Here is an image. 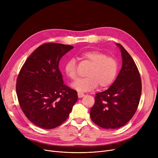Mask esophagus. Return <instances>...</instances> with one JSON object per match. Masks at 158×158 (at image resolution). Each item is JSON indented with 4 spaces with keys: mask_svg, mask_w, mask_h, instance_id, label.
Returning a JSON list of instances; mask_svg holds the SVG:
<instances>
[{
    "mask_svg": "<svg viewBox=\"0 0 158 158\" xmlns=\"http://www.w3.org/2000/svg\"><path fill=\"white\" fill-rule=\"evenodd\" d=\"M77 95H78V97H79V98H81V97L85 96L84 93H82V92H78Z\"/></svg>",
    "mask_w": 158,
    "mask_h": 158,
    "instance_id": "1",
    "label": "esophagus"
}]
</instances>
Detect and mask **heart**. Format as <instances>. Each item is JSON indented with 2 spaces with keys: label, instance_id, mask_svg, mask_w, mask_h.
Instances as JSON below:
<instances>
[{
  "label": "heart",
  "instance_id": "b5f03b06",
  "mask_svg": "<svg viewBox=\"0 0 158 158\" xmlns=\"http://www.w3.org/2000/svg\"><path fill=\"white\" fill-rule=\"evenodd\" d=\"M81 56L92 66L87 72L88 77L79 79L72 84L73 88L79 92H89L97 88L98 85L101 88H106L113 83L118 70L117 60L98 51L84 52ZM64 72L71 79H77V64L74 58H71L66 63Z\"/></svg>",
  "mask_w": 158,
  "mask_h": 158
}]
</instances>
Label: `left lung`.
<instances>
[{
  "mask_svg": "<svg viewBox=\"0 0 158 158\" xmlns=\"http://www.w3.org/2000/svg\"><path fill=\"white\" fill-rule=\"evenodd\" d=\"M122 66L112 85L97 93L90 110V118L99 127L118 129L126 124L136 113L142 93V80L130 54L119 44Z\"/></svg>",
  "mask_w": 158,
  "mask_h": 158,
  "instance_id": "obj_1",
  "label": "left lung"
}]
</instances>
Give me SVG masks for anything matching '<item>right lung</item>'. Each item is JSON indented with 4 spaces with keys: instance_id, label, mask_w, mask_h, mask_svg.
Instances as JSON below:
<instances>
[{
    "instance_id": "obj_1",
    "label": "right lung",
    "mask_w": 158,
    "mask_h": 158,
    "mask_svg": "<svg viewBox=\"0 0 158 158\" xmlns=\"http://www.w3.org/2000/svg\"><path fill=\"white\" fill-rule=\"evenodd\" d=\"M73 48L47 43L27 59L16 80V92L21 109L36 126L51 129L68 118L77 101V93L63 84L59 69L61 58Z\"/></svg>"
}]
</instances>
